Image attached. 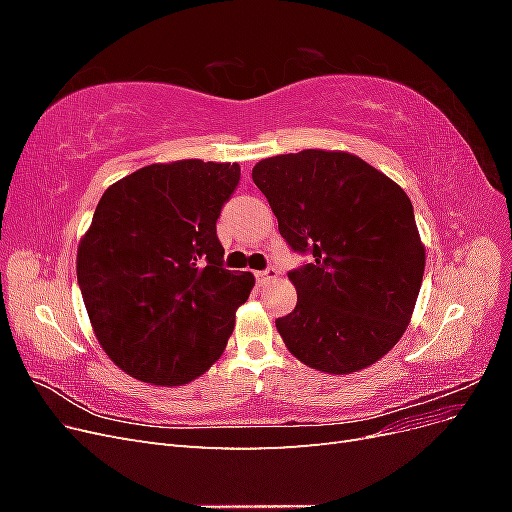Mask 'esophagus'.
<instances>
[{
	"mask_svg": "<svg viewBox=\"0 0 512 512\" xmlns=\"http://www.w3.org/2000/svg\"><path fill=\"white\" fill-rule=\"evenodd\" d=\"M275 275H277L275 267H267L265 271H258V273H256V282H258V284H267V282L273 280Z\"/></svg>",
	"mask_w": 512,
	"mask_h": 512,
	"instance_id": "1",
	"label": "esophagus"
}]
</instances>
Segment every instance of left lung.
Wrapping results in <instances>:
<instances>
[{
	"label": "left lung",
	"instance_id": "obj_1",
	"mask_svg": "<svg viewBox=\"0 0 512 512\" xmlns=\"http://www.w3.org/2000/svg\"><path fill=\"white\" fill-rule=\"evenodd\" d=\"M252 179L292 252L297 305L275 320L288 350L327 374L365 369L404 335L421 290L425 247L395 181L344 151L260 160Z\"/></svg>",
	"mask_w": 512,
	"mask_h": 512
}]
</instances>
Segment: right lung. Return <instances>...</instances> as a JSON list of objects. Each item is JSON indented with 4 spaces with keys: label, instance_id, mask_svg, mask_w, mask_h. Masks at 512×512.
<instances>
[{
    "label": "right lung",
    "instance_id": "add662e5",
    "mask_svg": "<svg viewBox=\"0 0 512 512\" xmlns=\"http://www.w3.org/2000/svg\"><path fill=\"white\" fill-rule=\"evenodd\" d=\"M239 164H151L108 188L76 277L100 346L136 380L188 384L218 361L252 273L224 267L222 207Z\"/></svg>",
    "mask_w": 512,
    "mask_h": 512
}]
</instances>
